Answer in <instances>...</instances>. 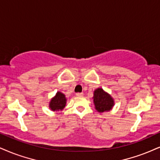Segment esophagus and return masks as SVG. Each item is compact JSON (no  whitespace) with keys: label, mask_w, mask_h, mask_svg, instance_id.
Wrapping results in <instances>:
<instances>
[{"label":"esophagus","mask_w":160,"mask_h":160,"mask_svg":"<svg viewBox=\"0 0 160 160\" xmlns=\"http://www.w3.org/2000/svg\"><path fill=\"white\" fill-rule=\"evenodd\" d=\"M76 96H78V97H82V96H84V94L82 93V92H77L76 94Z\"/></svg>","instance_id":"obj_1"}]
</instances>
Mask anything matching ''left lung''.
Here are the masks:
<instances>
[{
    "label": "left lung",
    "mask_w": 160,
    "mask_h": 160,
    "mask_svg": "<svg viewBox=\"0 0 160 160\" xmlns=\"http://www.w3.org/2000/svg\"><path fill=\"white\" fill-rule=\"evenodd\" d=\"M92 99L95 109L99 113L110 111L115 104L113 98L101 88L94 90Z\"/></svg>",
    "instance_id": "obj_1"
}]
</instances>
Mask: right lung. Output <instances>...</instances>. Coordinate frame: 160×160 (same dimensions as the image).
Here are the masks:
<instances>
[{
	"label": "right lung",
	"instance_id": "1",
	"mask_svg": "<svg viewBox=\"0 0 160 160\" xmlns=\"http://www.w3.org/2000/svg\"><path fill=\"white\" fill-rule=\"evenodd\" d=\"M67 101L68 99L64 94L62 92L58 91L49 102V108L52 111L62 110L66 106Z\"/></svg>",
	"mask_w": 160,
	"mask_h": 160
}]
</instances>
